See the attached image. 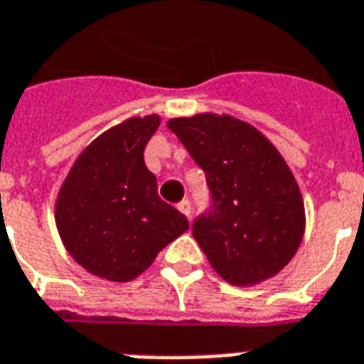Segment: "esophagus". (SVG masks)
Returning <instances> with one entry per match:
<instances>
[{"instance_id": "esophagus-1", "label": "esophagus", "mask_w": 364, "mask_h": 364, "mask_svg": "<svg viewBox=\"0 0 364 364\" xmlns=\"http://www.w3.org/2000/svg\"><path fill=\"white\" fill-rule=\"evenodd\" d=\"M177 210L181 211L183 215H191V202H188L187 198L185 200H181V202H179V204H177Z\"/></svg>"}]
</instances>
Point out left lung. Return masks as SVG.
<instances>
[{
  "mask_svg": "<svg viewBox=\"0 0 364 364\" xmlns=\"http://www.w3.org/2000/svg\"><path fill=\"white\" fill-rule=\"evenodd\" d=\"M170 128L204 170L211 204L193 236L213 270L232 285L276 276L304 234V204L277 149L247 122L228 115L171 119Z\"/></svg>",
  "mask_w": 364,
  "mask_h": 364,
  "instance_id": "left-lung-1",
  "label": "left lung"
}]
</instances>
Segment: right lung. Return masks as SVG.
<instances>
[{"label":"right lung","instance_id":"obj_1","mask_svg":"<svg viewBox=\"0 0 364 364\" xmlns=\"http://www.w3.org/2000/svg\"><path fill=\"white\" fill-rule=\"evenodd\" d=\"M160 117H134L104 132L75 160L56 200L65 249L90 274L130 282L160 249L188 228L187 217L159 196L143 151Z\"/></svg>","mask_w":364,"mask_h":364}]
</instances>
